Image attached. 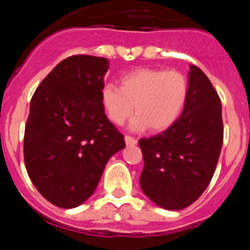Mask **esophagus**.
I'll return each mask as SVG.
<instances>
[{
  "mask_svg": "<svg viewBox=\"0 0 250 250\" xmlns=\"http://www.w3.org/2000/svg\"><path fill=\"white\" fill-rule=\"evenodd\" d=\"M125 143H126V145H129V146H134V145L138 144L136 139H134L132 136H129V135L125 136Z\"/></svg>",
  "mask_w": 250,
  "mask_h": 250,
  "instance_id": "34e87169",
  "label": "esophagus"
}]
</instances>
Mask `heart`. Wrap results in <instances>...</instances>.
<instances>
[{
	"mask_svg": "<svg viewBox=\"0 0 250 250\" xmlns=\"http://www.w3.org/2000/svg\"><path fill=\"white\" fill-rule=\"evenodd\" d=\"M189 94V83L176 70L136 68L119 80V89L105 85L100 100L107 118L121 125L135 109L130 129L164 131L182 115Z\"/></svg>",
	"mask_w": 250,
	"mask_h": 250,
	"instance_id": "b5f03b06",
	"label": "heart"
}]
</instances>
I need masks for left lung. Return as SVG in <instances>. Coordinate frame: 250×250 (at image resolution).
Returning a JSON list of instances; mask_svg holds the SVG:
<instances>
[{
    "mask_svg": "<svg viewBox=\"0 0 250 250\" xmlns=\"http://www.w3.org/2000/svg\"><path fill=\"white\" fill-rule=\"evenodd\" d=\"M189 94L180 118L159 135L140 139L144 158L140 187L167 210L193 204L207 189L223 145L222 104L207 75L189 70Z\"/></svg>",
    "mask_w": 250,
    "mask_h": 250,
    "instance_id": "1",
    "label": "left lung"
}]
</instances>
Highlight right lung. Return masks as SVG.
I'll list each match as a JSON object with an SVG mask.
<instances>
[{"label":"right lung","mask_w":250,"mask_h":250,"mask_svg":"<svg viewBox=\"0 0 250 250\" xmlns=\"http://www.w3.org/2000/svg\"><path fill=\"white\" fill-rule=\"evenodd\" d=\"M105 57L75 55L43 79L30 103L23 139L25 165L39 193L63 209L94 194L105 165L125 147L100 100Z\"/></svg>","instance_id":"add662e5"}]
</instances>
